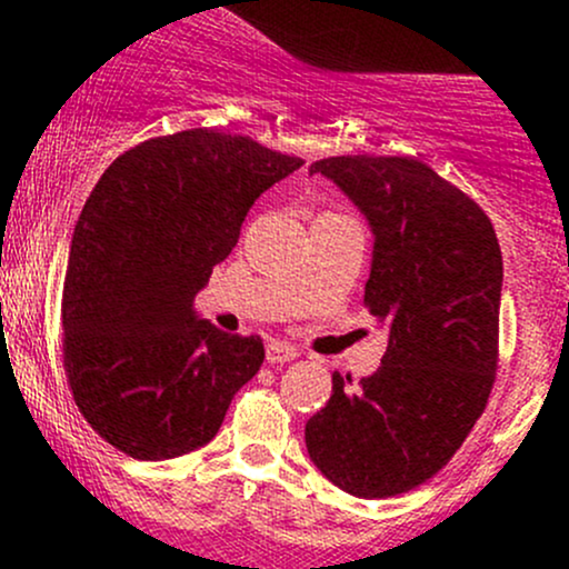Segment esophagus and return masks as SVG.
I'll return each mask as SVG.
<instances>
[{
	"label": "esophagus",
	"instance_id": "1",
	"mask_svg": "<svg viewBox=\"0 0 569 569\" xmlns=\"http://www.w3.org/2000/svg\"><path fill=\"white\" fill-rule=\"evenodd\" d=\"M297 356H299L297 348L289 342H278L276 339V342L267 345V363H289Z\"/></svg>",
	"mask_w": 569,
	"mask_h": 569
}]
</instances>
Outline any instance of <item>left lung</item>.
<instances>
[{"mask_svg":"<svg viewBox=\"0 0 569 569\" xmlns=\"http://www.w3.org/2000/svg\"><path fill=\"white\" fill-rule=\"evenodd\" d=\"M375 234L363 302L388 326L380 369L305 426L307 455L356 498H393L452 460L487 407L498 369L502 257L492 221L415 158L348 154L310 166Z\"/></svg>","mask_w":569,"mask_h":569,"instance_id":"left-lung-1","label":"left lung"}]
</instances>
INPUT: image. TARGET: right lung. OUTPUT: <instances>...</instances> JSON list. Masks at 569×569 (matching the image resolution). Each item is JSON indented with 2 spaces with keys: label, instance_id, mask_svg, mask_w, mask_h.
<instances>
[{
  "label": "right lung",
  "instance_id": "add662e5",
  "mask_svg": "<svg viewBox=\"0 0 569 569\" xmlns=\"http://www.w3.org/2000/svg\"><path fill=\"white\" fill-rule=\"evenodd\" d=\"M299 166L192 128L128 149L98 179L71 234L61 350L77 407L114 449L171 460L219 433L264 345L202 321L194 297L248 208Z\"/></svg>",
  "mask_w": 569,
  "mask_h": 569
}]
</instances>
